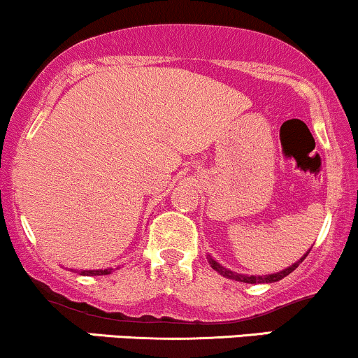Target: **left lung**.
I'll return each mask as SVG.
<instances>
[{
    "label": "left lung",
    "mask_w": 358,
    "mask_h": 358,
    "mask_svg": "<svg viewBox=\"0 0 358 358\" xmlns=\"http://www.w3.org/2000/svg\"><path fill=\"white\" fill-rule=\"evenodd\" d=\"M307 255H309V252H307ZM307 255H303V257H302L301 261H299V263H302V261L306 259ZM299 263L292 264L290 268H287V270H283V271H280V273H273V275H266V276H252L251 275V276H248V275H239V273H234V271L225 270V268H222L220 264L215 263V261L210 257V264H211V268H213V270L220 271L222 275L229 276V278L236 280V282H244V283H273V282H278V280L285 278L287 275H290V273L299 266Z\"/></svg>",
    "instance_id": "obj_1"
}]
</instances>
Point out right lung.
Instances as JSON below:
<instances>
[{"instance_id": "add662e5", "label": "right lung", "mask_w": 358, "mask_h": 358, "mask_svg": "<svg viewBox=\"0 0 358 358\" xmlns=\"http://www.w3.org/2000/svg\"><path fill=\"white\" fill-rule=\"evenodd\" d=\"M110 270H88L82 271L80 275H88V276H97V275H109Z\"/></svg>"}]
</instances>
